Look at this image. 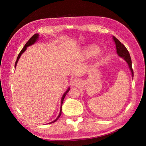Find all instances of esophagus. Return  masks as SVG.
<instances>
[{
  "label": "esophagus",
  "instance_id": "obj_1",
  "mask_svg": "<svg viewBox=\"0 0 146 146\" xmlns=\"http://www.w3.org/2000/svg\"><path fill=\"white\" fill-rule=\"evenodd\" d=\"M80 84V80H79V79H78V78L74 79V80H73L72 81V86H76L79 85Z\"/></svg>",
  "mask_w": 146,
  "mask_h": 146
}]
</instances>
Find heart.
<instances>
[{"label": "heart", "mask_w": 146, "mask_h": 146, "mask_svg": "<svg viewBox=\"0 0 146 146\" xmlns=\"http://www.w3.org/2000/svg\"><path fill=\"white\" fill-rule=\"evenodd\" d=\"M100 52V49L97 45L90 44L87 46L83 49L81 52V56L86 59H90L92 57L98 54V59H101L102 55Z\"/></svg>", "instance_id": "heart-1"}]
</instances>
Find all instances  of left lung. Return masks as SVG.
<instances>
[{"label":"left lung","instance_id":"8db88e82","mask_svg":"<svg viewBox=\"0 0 146 146\" xmlns=\"http://www.w3.org/2000/svg\"><path fill=\"white\" fill-rule=\"evenodd\" d=\"M112 40L115 43V47H116V52H117V55L122 58L127 62V64L128 65V67L130 68V70L131 73L132 78H133V71L132 69V65H131V60L130 56V54L128 51L127 49L125 48V46L120 42V41L118 40L115 36H112Z\"/></svg>","mask_w":146,"mask_h":146}]
</instances>
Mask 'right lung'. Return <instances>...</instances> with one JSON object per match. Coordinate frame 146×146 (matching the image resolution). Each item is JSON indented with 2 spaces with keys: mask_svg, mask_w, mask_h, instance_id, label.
Returning a JSON list of instances; mask_svg holds the SVG:
<instances>
[{
  "mask_svg": "<svg viewBox=\"0 0 146 146\" xmlns=\"http://www.w3.org/2000/svg\"><path fill=\"white\" fill-rule=\"evenodd\" d=\"M39 39H40V35H39L38 34H34V35H33L30 39L29 40V41L26 43V44L24 45V48L22 49V50H21V52H19V54H18V57H17V59H16V62H15V68H16V65H17L18 62V60H19V58H20L21 56V55L23 54L25 51H26L27 48L29 46H32V45H33L34 44H35V43L36 42V41H38ZM70 89V87H69L67 89V90H66L65 92V93L63 94V95H62V98H61V105H60V112H59V115L57 116V117L55 120H54L53 121H52L51 122H49V123H52L55 122L56 121V120L60 117V116L61 114H62V104H63L64 100V98H65V96H66V95L68 94V92H69Z\"/></svg>",
  "mask_w": 146,
  "mask_h": 146,
  "instance_id": "obj_1",
  "label": "right lung"
}]
</instances>
